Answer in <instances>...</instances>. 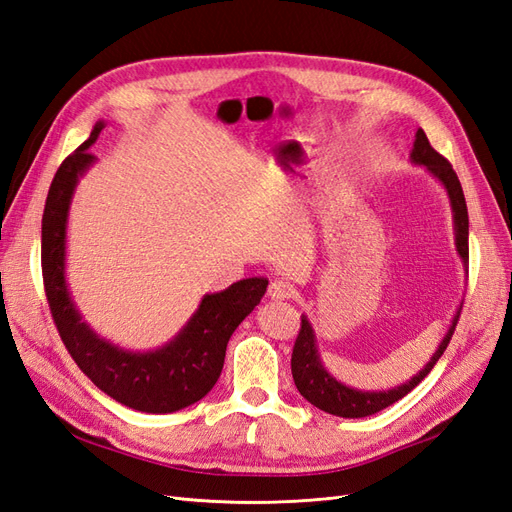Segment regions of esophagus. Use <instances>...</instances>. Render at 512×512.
Returning a JSON list of instances; mask_svg holds the SVG:
<instances>
[{
  "label": "esophagus",
  "mask_w": 512,
  "mask_h": 512,
  "mask_svg": "<svg viewBox=\"0 0 512 512\" xmlns=\"http://www.w3.org/2000/svg\"><path fill=\"white\" fill-rule=\"evenodd\" d=\"M267 294H269L273 301H286V299H290L292 288L286 282H282V280H275V282H271Z\"/></svg>",
  "instance_id": "obj_1"
}]
</instances>
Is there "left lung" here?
I'll list each match as a JSON object with an SVG mask.
<instances>
[{"instance_id":"1","label":"left lung","mask_w":512,"mask_h":512,"mask_svg":"<svg viewBox=\"0 0 512 512\" xmlns=\"http://www.w3.org/2000/svg\"><path fill=\"white\" fill-rule=\"evenodd\" d=\"M410 162L416 166H425L427 173L444 188V192L448 196V203H451V211H453L455 250H457V256L461 258L463 271L468 273V207H466V198H463L461 183L455 175L453 166L448 164V160H444L440 153L429 145L427 134L421 128L416 130V136H414ZM461 305H463V301H461ZM461 305L457 307L451 324H448V331L444 333L436 352L431 354L427 365L423 369H418V374H414L404 384L393 386V389H386V391L354 389V386H348L344 382H339L335 376H331L320 359L312 322H309V318L303 314L301 316V331H299L297 342H294L292 361H290L294 384H297L299 393L309 401V404L324 410V412H329L333 416L363 418V416H371L384 408H389L401 397H406L414 389V386H418V382H421L433 369V365L438 363V359L444 354L448 342H451V337L455 333L457 320L461 314Z\"/></svg>"}]
</instances>
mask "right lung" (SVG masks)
I'll return each mask as SVG.
<instances>
[{
    "label": "right lung",
    "mask_w": 512,
    "mask_h": 512,
    "mask_svg": "<svg viewBox=\"0 0 512 512\" xmlns=\"http://www.w3.org/2000/svg\"><path fill=\"white\" fill-rule=\"evenodd\" d=\"M106 123L61 162L42 215V275L57 331L72 359L100 391L147 414H168L203 399L218 382L230 335L265 297L267 277H247L200 299L188 322L156 350H128L100 337L76 307L66 277L68 218L76 185L96 164L89 147Z\"/></svg>",
    "instance_id": "obj_1"
}]
</instances>
